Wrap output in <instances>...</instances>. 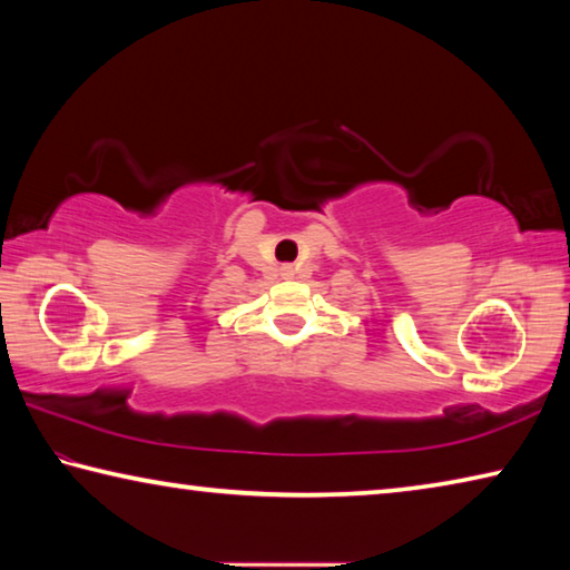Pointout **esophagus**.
Here are the masks:
<instances>
[{
    "mask_svg": "<svg viewBox=\"0 0 570 570\" xmlns=\"http://www.w3.org/2000/svg\"><path fill=\"white\" fill-rule=\"evenodd\" d=\"M282 276H284V278H292V276H294V266H292V264L282 266Z\"/></svg>",
    "mask_w": 570,
    "mask_h": 570,
    "instance_id": "34e87169",
    "label": "esophagus"
}]
</instances>
